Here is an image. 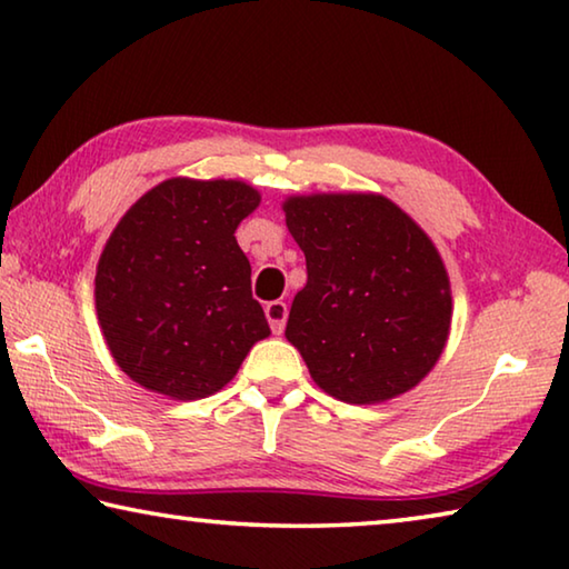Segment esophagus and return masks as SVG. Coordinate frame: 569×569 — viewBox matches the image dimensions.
I'll return each instance as SVG.
<instances>
[{
  "mask_svg": "<svg viewBox=\"0 0 569 569\" xmlns=\"http://www.w3.org/2000/svg\"><path fill=\"white\" fill-rule=\"evenodd\" d=\"M264 315H267V322L269 328H272L274 335H279L284 330V322H287V302L282 300H272L264 305Z\"/></svg>",
  "mask_w": 569,
  "mask_h": 569,
  "instance_id": "obj_1",
  "label": "esophagus"
}]
</instances>
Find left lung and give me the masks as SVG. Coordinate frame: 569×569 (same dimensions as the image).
<instances>
[{
  "label": "left lung",
  "instance_id": "1",
  "mask_svg": "<svg viewBox=\"0 0 569 569\" xmlns=\"http://www.w3.org/2000/svg\"><path fill=\"white\" fill-rule=\"evenodd\" d=\"M284 217L307 262L284 335L315 383L346 403L411 390L451 325L449 277L431 239L376 193L295 197Z\"/></svg>",
  "mask_w": 569,
  "mask_h": 569
}]
</instances>
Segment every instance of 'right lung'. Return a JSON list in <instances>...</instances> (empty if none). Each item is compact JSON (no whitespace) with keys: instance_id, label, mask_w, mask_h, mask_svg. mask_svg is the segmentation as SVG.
<instances>
[{"instance_id":"right-lung-1","label":"right lung","mask_w":569,"mask_h":569,"mask_svg":"<svg viewBox=\"0 0 569 569\" xmlns=\"http://www.w3.org/2000/svg\"><path fill=\"white\" fill-rule=\"evenodd\" d=\"M257 207L259 193L241 181L171 179L120 219L98 262L96 307L110 352L136 383L207 398L267 338L234 237Z\"/></svg>"}]
</instances>
